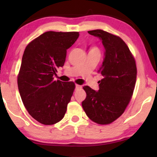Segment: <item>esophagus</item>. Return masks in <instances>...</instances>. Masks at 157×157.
<instances>
[{"instance_id":"esophagus-1","label":"esophagus","mask_w":157,"mask_h":157,"mask_svg":"<svg viewBox=\"0 0 157 157\" xmlns=\"http://www.w3.org/2000/svg\"><path fill=\"white\" fill-rule=\"evenodd\" d=\"M75 86H76V89H81V86L78 85V84H76Z\"/></svg>"}]
</instances>
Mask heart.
I'll return each mask as SVG.
<instances>
[{
  "mask_svg": "<svg viewBox=\"0 0 157 157\" xmlns=\"http://www.w3.org/2000/svg\"><path fill=\"white\" fill-rule=\"evenodd\" d=\"M90 51H96V52H99L98 49L97 48H96V47H94V48H92L91 50Z\"/></svg>",
  "mask_w": 157,
  "mask_h": 157,
  "instance_id": "b5f03b06",
  "label": "heart"
}]
</instances>
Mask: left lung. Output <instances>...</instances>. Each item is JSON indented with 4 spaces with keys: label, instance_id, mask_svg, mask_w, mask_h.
<instances>
[{
    "label": "left lung",
    "instance_id": "1",
    "mask_svg": "<svg viewBox=\"0 0 157 157\" xmlns=\"http://www.w3.org/2000/svg\"><path fill=\"white\" fill-rule=\"evenodd\" d=\"M88 33L98 37L105 48L104 59L98 72L103 76L98 91L88 86L82 106L88 117L98 124H109L124 112L134 92L136 79V62L125 42L103 30Z\"/></svg>",
    "mask_w": 157,
    "mask_h": 157
}]
</instances>
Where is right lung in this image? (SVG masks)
Listing matches in <instances>:
<instances>
[{
    "mask_svg": "<svg viewBox=\"0 0 157 157\" xmlns=\"http://www.w3.org/2000/svg\"><path fill=\"white\" fill-rule=\"evenodd\" d=\"M78 32L48 31L30 43L23 53L18 86L29 114L45 125L61 121L74 93L72 81L53 80L63 67L67 49L78 38Z\"/></svg>",
    "mask_w": 157,
    "mask_h": 157,
    "instance_id": "obj_1",
    "label": "right lung"
}]
</instances>
